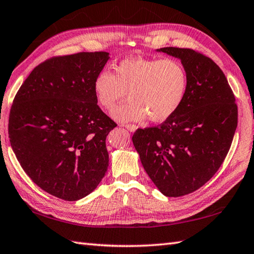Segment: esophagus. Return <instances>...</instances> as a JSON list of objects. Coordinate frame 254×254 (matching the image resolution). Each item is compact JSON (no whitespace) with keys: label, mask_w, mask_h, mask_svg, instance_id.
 Segmentation results:
<instances>
[{"label":"esophagus","mask_w":254,"mask_h":254,"mask_svg":"<svg viewBox=\"0 0 254 254\" xmlns=\"http://www.w3.org/2000/svg\"><path fill=\"white\" fill-rule=\"evenodd\" d=\"M125 128L127 129V130L130 131V132H134L138 129V127L136 125H132V124H126Z\"/></svg>","instance_id":"esophagus-1"}]
</instances>
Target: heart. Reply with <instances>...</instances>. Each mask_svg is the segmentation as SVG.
Listing matches in <instances>:
<instances>
[{"mask_svg":"<svg viewBox=\"0 0 254 254\" xmlns=\"http://www.w3.org/2000/svg\"><path fill=\"white\" fill-rule=\"evenodd\" d=\"M188 75L175 59L130 58L95 77L93 91L98 104L112 111L128 93L127 104L113 111L117 122H165L178 111L187 94Z\"/></svg>","mask_w":254,"mask_h":254,"instance_id":"b5f03b06","label":"heart"}]
</instances>
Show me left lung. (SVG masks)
<instances>
[{
	"label": "left lung",
	"instance_id": "1",
	"mask_svg": "<svg viewBox=\"0 0 254 254\" xmlns=\"http://www.w3.org/2000/svg\"><path fill=\"white\" fill-rule=\"evenodd\" d=\"M182 61L188 89L178 111L156 127L138 129L132 142L152 182L166 196L193 192L226 157L237 128L235 95L222 69L191 49L162 48Z\"/></svg>",
	"mask_w": 254,
	"mask_h": 254
}]
</instances>
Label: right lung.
Returning a JSON list of instances; mask_svg holds the SVG:
<instances>
[{"label":"right lung","instance_id":"obj_1","mask_svg":"<svg viewBox=\"0 0 254 254\" xmlns=\"http://www.w3.org/2000/svg\"><path fill=\"white\" fill-rule=\"evenodd\" d=\"M108 52L52 58L21 84L9 113V141L22 170L48 193L77 201L109 167L105 140L116 124L99 108L93 82Z\"/></svg>","mask_w":254,"mask_h":254}]
</instances>
